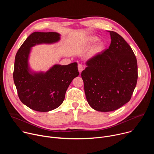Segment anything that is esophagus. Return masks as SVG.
Here are the masks:
<instances>
[{
  "label": "esophagus",
  "mask_w": 154,
  "mask_h": 154,
  "mask_svg": "<svg viewBox=\"0 0 154 154\" xmlns=\"http://www.w3.org/2000/svg\"><path fill=\"white\" fill-rule=\"evenodd\" d=\"M78 69H79V71L80 73H81L82 72V71L83 70V66L81 64H78Z\"/></svg>",
  "instance_id": "1"
}]
</instances>
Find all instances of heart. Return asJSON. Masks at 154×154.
Returning a JSON list of instances; mask_svg holds the SVG:
<instances>
[{
	"instance_id": "obj_1",
	"label": "heart",
	"mask_w": 154,
	"mask_h": 154,
	"mask_svg": "<svg viewBox=\"0 0 154 154\" xmlns=\"http://www.w3.org/2000/svg\"><path fill=\"white\" fill-rule=\"evenodd\" d=\"M98 40H99L98 38L95 37V36L94 37H92L88 41H87L86 45L87 46H91V45H93V44L95 43L96 42H97ZM103 48H104L103 44L102 43V42H99V43L97 44L96 45H95V46L93 48V49L91 51V52L93 54L99 53V52H100L101 51H103Z\"/></svg>"
}]
</instances>
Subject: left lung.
I'll return each instance as SVG.
<instances>
[{
  "instance_id": "obj_1",
  "label": "left lung",
  "mask_w": 154,
  "mask_h": 154,
  "mask_svg": "<svg viewBox=\"0 0 154 154\" xmlns=\"http://www.w3.org/2000/svg\"><path fill=\"white\" fill-rule=\"evenodd\" d=\"M108 32L112 39L109 48L88 60L81 74L88 102L102 112L116 110L127 103L138 79L132 49L121 35Z\"/></svg>"
}]
</instances>
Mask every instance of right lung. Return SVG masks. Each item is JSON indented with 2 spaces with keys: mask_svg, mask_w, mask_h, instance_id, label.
<instances>
[{
  "mask_svg": "<svg viewBox=\"0 0 154 154\" xmlns=\"http://www.w3.org/2000/svg\"><path fill=\"white\" fill-rule=\"evenodd\" d=\"M57 32H33L19 49L15 57L13 80L19 99L33 110L48 112L63 103L72 80L79 75L76 62L68 65L55 64L46 72L31 70L29 55L32 48L41 44L56 43Z\"/></svg>",
  "mask_w": 154,
  "mask_h": 154,
  "instance_id": "obj_1",
  "label": "right lung"
}]
</instances>
